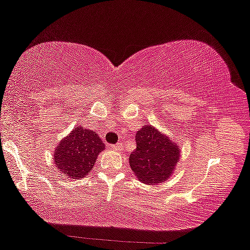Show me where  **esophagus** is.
Wrapping results in <instances>:
<instances>
[{
    "mask_svg": "<svg viewBox=\"0 0 250 250\" xmlns=\"http://www.w3.org/2000/svg\"><path fill=\"white\" fill-rule=\"evenodd\" d=\"M121 146H122V145H120V143H117V145H111V146H110V147H111L112 150L120 151V150H122V149H121Z\"/></svg>",
    "mask_w": 250,
    "mask_h": 250,
    "instance_id": "esophagus-1",
    "label": "esophagus"
}]
</instances>
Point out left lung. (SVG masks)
Returning a JSON list of instances; mask_svg holds the SVG:
<instances>
[{
    "label": "left lung",
    "mask_w": 250,
    "mask_h": 250,
    "mask_svg": "<svg viewBox=\"0 0 250 250\" xmlns=\"http://www.w3.org/2000/svg\"><path fill=\"white\" fill-rule=\"evenodd\" d=\"M137 149L130 154L133 174L146 184L163 183L174 172L180 159V146L151 125L135 134Z\"/></svg>",
    "instance_id": "obj_1"
}]
</instances>
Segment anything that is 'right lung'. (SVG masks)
<instances>
[{
  "instance_id": "right-lung-1",
  "label": "right lung",
  "mask_w": 250,
  "mask_h": 250,
  "mask_svg": "<svg viewBox=\"0 0 250 250\" xmlns=\"http://www.w3.org/2000/svg\"><path fill=\"white\" fill-rule=\"evenodd\" d=\"M104 147L94 130L80 125L58 143L54 151V162L62 174L79 180L89 174Z\"/></svg>"
}]
</instances>
